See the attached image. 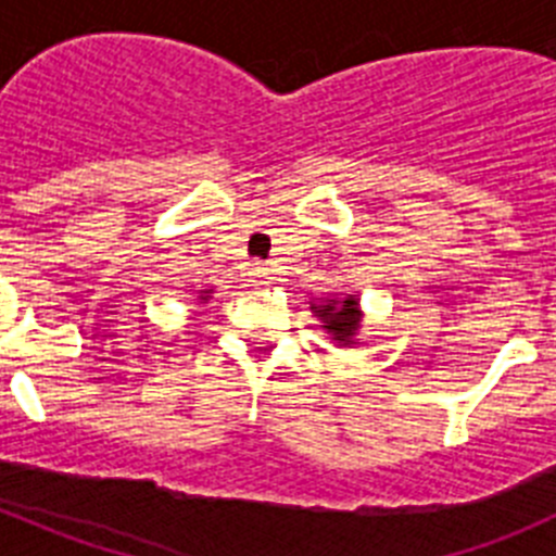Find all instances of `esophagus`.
I'll return each instance as SVG.
<instances>
[{
    "label": "esophagus",
    "instance_id": "1",
    "mask_svg": "<svg viewBox=\"0 0 556 556\" xmlns=\"http://www.w3.org/2000/svg\"><path fill=\"white\" fill-rule=\"evenodd\" d=\"M253 278H250V281H253V287H258V289H264V287H269V283H273V273H269L267 267H253Z\"/></svg>",
    "mask_w": 556,
    "mask_h": 556
}]
</instances>
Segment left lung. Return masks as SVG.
Returning <instances> with one entry per match:
<instances>
[{
    "label": "left lung",
    "instance_id": "obj_1",
    "mask_svg": "<svg viewBox=\"0 0 556 556\" xmlns=\"http://www.w3.org/2000/svg\"><path fill=\"white\" fill-rule=\"evenodd\" d=\"M308 308L320 320V328L331 337V342H337L339 348L356 345L362 320H365L358 294H342V298L333 294V298H326V301H312Z\"/></svg>",
    "mask_w": 556,
    "mask_h": 556
}]
</instances>
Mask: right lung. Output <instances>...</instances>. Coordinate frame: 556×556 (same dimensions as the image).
Masks as SVG:
<instances>
[{
    "label": "right lung",
    "instance_id": "right-lung-1",
    "mask_svg": "<svg viewBox=\"0 0 556 556\" xmlns=\"http://www.w3.org/2000/svg\"><path fill=\"white\" fill-rule=\"evenodd\" d=\"M211 294H214V289H200V292H198V303H208V298H211Z\"/></svg>",
    "mask_w": 556,
    "mask_h": 556
}]
</instances>
